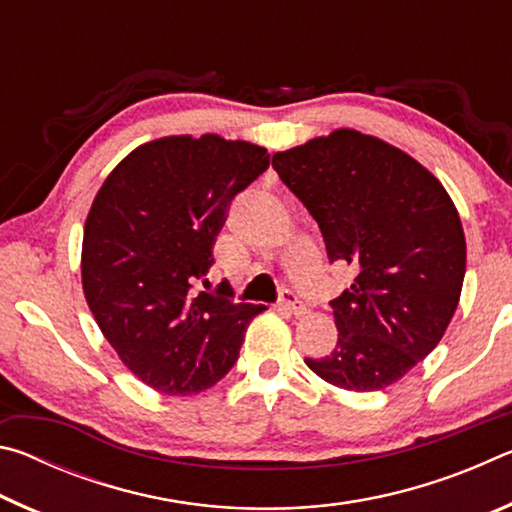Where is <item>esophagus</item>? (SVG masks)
<instances>
[{
  "instance_id": "obj_1",
  "label": "esophagus",
  "mask_w": 512,
  "mask_h": 512,
  "mask_svg": "<svg viewBox=\"0 0 512 512\" xmlns=\"http://www.w3.org/2000/svg\"><path fill=\"white\" fill-rule=\"evenodd\" d=\"M280 309L289 311V314H293V316H302V314H305V311H307V307L302 305V300H300L293 291H284V293H282Z\"/></svg>"
}]
</instances>
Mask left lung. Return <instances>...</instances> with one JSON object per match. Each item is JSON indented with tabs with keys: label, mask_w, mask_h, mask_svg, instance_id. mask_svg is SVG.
I'll return each mask as SVG.
<instances>
[{
	"label": "left lung",
	"mask_w": 512,
	"mask_h": 512,
	"mask_svg": "<svg viewBox=\"0 0 512 512\" xmlns=\"http://www.w3.org/2000/svg\"><path fill=\"white\" fill-rule=\"evenodd\" d=\"M273 169L316 219L329 262L354 268L329 302L336 348L305 363L345 391L395 384L440 343L461 298L465 235L452 198L411 155L352 128L275 153Z\"/></svg>",
	"instance_id": "obj_1"
}]
</instances>
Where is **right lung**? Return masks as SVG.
<instances>
[{
  "label": "right lung",
  "mask_w": 512,
  "mask_h": 512,
  "mask_svg": "<svg viewBox=\"0 0 512 512\" xmlns=\"http://www.w3.org/2000/svg\"><path fill=\"white\" fill-rule=\"evenodd\" d=\"M264 146L171 135L137 146L103 180L83 230L88 307L124 366L164 395L214 386L264 305L207 287L214 241L239 192L268 169Z\"/></svg>",
  "instance_id": "right-lung-1"
}]
</instances>
